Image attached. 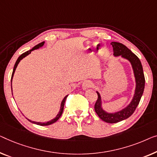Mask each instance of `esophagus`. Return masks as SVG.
<instances>
[{
  "instance_id": "34e87169",
  "label": "esophagus",
  "mask_w": 157,
  "mask_h": 157,
  "mask_svg": "<svg viewBox=\"0 0 157 157\" xmlns=\"http://www.w3.org/2000/svg\"><path fill=\"white\" fill-rule=\"evenodd\" d=\"M92 86H93V83L91 81H90V80L85 81L82 83V89H83L84 90H87V89L92 87Z\"/></svg>"
}]
</instances>
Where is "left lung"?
I'll return each mask as SVG.
<instances>
[{"label":"left lung","instance_id":"8db88e82","mask_svg":"<svg viewBox=\"0 0 157 157\" xmlns=\"http://www.w3.org/2000/svg\"><path fill=\"white\" fill-rule=\"evenodd\" d=\"M111 44L113 46L114 56H121V57L128 60L130 63L133 72H134L135 83H136L135 94L132 101L125 108L115 113H108L103 109L101 95L99 92H97L98 99L94 105L95 112L98 116L104 122L116 123L127 119L134 113L141 99L142 94L144 92L145 79H144L142 65L138 57L122 44L118 43V42H111Z\"/></svg>","mask_w":157,"mask_h":157}]
</instances>
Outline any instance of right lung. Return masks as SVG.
Here are the masks:
<instances>
[{"instance_id":"obj_1","label":"right lung","mask_w":157,"mask_h":157,"mask_svg":"<svg viewBox=\"0 0 157 157\" xmlns=\"http://www.w3.org/2000/svg\"><path fill=\"white\" fill-rule=\"evenodd\" d=\"M44 43H45V42L43 41V42H41V43H40V44H37V45H36V46H34V47L32 48L31 49V50L27 51H26V52H25L24 53H22V54L21 55V56H20V57H19V58H17V61H16L15 65H14V68H13V74H12V77H11V90H12V80H13V78L14 73H15V70H16V68H17V65L19 64V63H20V61L22 59V58H24L25 57H26L27 56L29 55V53H31V52H32V51L35 50V49H38V48H40V47H42V46H44ZM67 96H65V97H64V99H63V101H62V102H61V104H60V111H59V112H58V113L57 114V116H56V118H54L53 119H52V120H51V121H47V122H45V123H41V122H36V121H30L29 119H28V118H27V120L29 121H30V122H31V123H34V124H36V125H41V126H44V125H51V124L54 123L55 122H56V121H57L58 120V119H59L60 117L61 116V115H62L63 111V109H64L65 101V100H66V98H67Z\"/></svg>"}]
</instances>
